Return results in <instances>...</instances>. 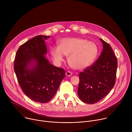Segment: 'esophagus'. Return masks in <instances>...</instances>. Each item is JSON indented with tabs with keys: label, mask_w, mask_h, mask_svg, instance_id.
Wrapping results in <instances>:
<instances>
[{
	"label": "esophagus",
	"mask_w": 132,
	"mask_h": 132,
	"mask_svg": "<svg viewBox=\"0 0 132 132\" xmlns=\"http://www.w3.org/2000/svg\"><path fill=\"white\" fill-rule=\"evenodd\" d=\"M66 75L67 76H71V75H72V72L71 71H68L67 72H66Z\"/></svg>",
	"instance_id": "obj_1"
}]
</instances>
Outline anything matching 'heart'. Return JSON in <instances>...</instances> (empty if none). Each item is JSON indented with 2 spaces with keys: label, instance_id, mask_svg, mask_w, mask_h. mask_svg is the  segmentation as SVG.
Segmentation results:
<instances>
[{
  "label": "heart",
  "instance_id": "obj_1",
  "mask_svg": "<svg viewBox=\"0 0 132 132\" xmlns=\"http://www.w3.org/2000/svg\"><path fill=\"white\" fill-rule=\"evenodd\" d=\"M50 54L57 64L64 61V55H65L68 56V63L72 68L83 70L89 67L95 60L98 47L96 44L81 37H69L61 40L59 47H51Z\"/></svg>",
  "mask_w": 132,
  "mask_h": 132
}]
</instances>
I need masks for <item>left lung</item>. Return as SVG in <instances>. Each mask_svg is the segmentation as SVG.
<instances>
[{"mask_svg":"<svg viewBox=\"0 0 132 132\" xmlns=\"http://www.w3.org/2000/svg\"><path fill=\"white\" fill-rule=\"evenodd\" d=\"M100 41L103 50L99 58L79 75L78 95L82 102L88 104L102 99L116 83L117 59L110 44L101 39Z\"/></svg>","mask_w":132,"mask_h":132,"instance_id":"1","label":"left lung"}]
</instances>
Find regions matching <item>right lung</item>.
I'll return each instance as SVG.
<instances>
[{"mask_svg": "<svg viewBox=\"0 0 132 132\" xmlns=\"http://www.w3.org/2000/svg\"><path fill=\"white\" fill-rule=\"evenodd\" d=\"M50 36L37 35L21 45L18 50L14 70L22 91L31 100L40 103L50 101L65 77L62 68L52 65L45 58V41ZM35 64L29 69L30 64Z\"/></svg>", "mask_w": 132, "mask_h": 132, "instance_id": "1", "label": "right lung"}]
</instances>
